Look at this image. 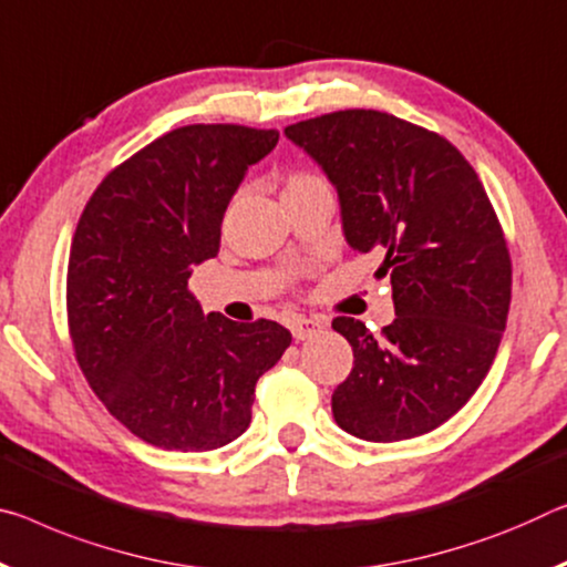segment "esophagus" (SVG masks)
I'll return each instance as SVG.
<instances>
[{
  "label": "esophagus",
  "mask_w": 567,
  "mask_h": 567,
  "mask_svg": "<svg viewBox=\"0 0 567 567\" xmlns=\"http://www.w3.org/2000/svg\"><path fill=\"white\" fill-rule=\"evenodd\" d=\"M322 328H326V320L322 318H305V316H298L292 318L290 322V330L295 340H305V338H312L316 332H320Z\"/></svg>",
  "instance_id": "1"
}]
</instances>
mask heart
<instances>
[{
    "mask_svg": "<svg viewBox=\"0 0 567 567\" xmlns=\"http://www.w3.org/2000/svg\"><path fill=\"white\" fill-rule=\"evenodd\" d=\"M310 184H322L318 176H310V174H292L290 182H287L285 192H292V188H300V186H310Z\"/></svg>",
    "mask_w": 567,
    "mask_h": 567,
    "instance_id": "heart-1",
    "label": "heart"
}]
</instances>
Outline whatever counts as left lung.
Returning a JSON list of instances; mask_svg holds the SVG:
<instances>
[{"label":"left lung","mask_w":567,"mask_h":567,"mask_svg":"<svg viewBox=\"0 0 567 567\" xmlns=\"http://www.w3.org/2000/svg\"><path fill=\"white\" fill-rule=\"evenodd\" d=\"M285 136L338 192L348 245L381 251L393 287L381 336L332 320L353 348L332 416L379 444L434 431L480 389L507 326L509 251L480 176L446 138L379 111L328 113Z\"/></svg>","instance_id":"obj_1"}]
</instances>
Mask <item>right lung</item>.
Here are the masks:
<instances>
[{"label":"right lung","mask_w":567,"mask_h":567,"mask_svg":"<svg viewBox=\"0 0 567 567\" xmlns=\"http://www.w3.org/2000/svg\"><path fill=\"white\" fill-rule=\"evenodd\" d=\"M280 133L184 125L111 171L78 221L68 320L90 389L143 442L212 452L251 421L259 375L292 343L280 322L204 316L186 290L217 257L224 212Z\"/></svg>","instance_id":"obj_1"}]
</instances>
